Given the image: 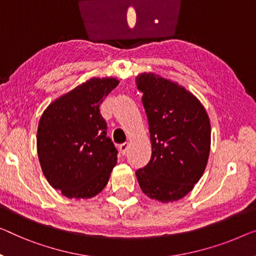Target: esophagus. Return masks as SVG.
<instances>
[{
    "mask_svg": "<svg viewBox=\"0 0 256 256\" xmlns=\"http://www.w3.org/2000/svg\"><path fill=\"white\" fill-rule=\"evenodd\" d=\"M128 150V142H124V144H122L120 146V152L122 155L126 154Z\"/></svg>",
    "mask_w": 256,
    "mask_h": 256,
    "instance_id": "esophagus-1",
    "label": "esophagus"
}]
</instances>
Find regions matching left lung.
<instances>
[{"label":"left lung","instance_id":"left-lung-1","mask_svg":"<svg viewBox=\"0 0 256 256\" xmlns=\"http://www.w3.org/2000/svg\"><path fill=\"white\" fill-rule=\"evenodd\" d=\"M150 124L152 158L136 170L140 188L162 204L184 198L200 180L210 152L208 114L196 95L154 72L136 77Z\"/></svg>","mask_w":256,"mask_h":256}]
</instances>
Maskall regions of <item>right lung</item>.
<instances>
[{
	"label": "right lung",
	"mask_w": 256,
	"mask_h": 256,
	"mask_svg": "<svg viewBox=\"0 0 256 256\" xmlns=\"http://www.w3.org/2000/svg\"><path fill=\"white\" fill-rule=\"evenodd\" d=\"M120 84L90 78L55 98L38 125L36 150L49 184L68 199H90L108 184L117 150L98 106Z\"/></svg>",
	"instance_id": "right-lung-1"
}]
</instances>
